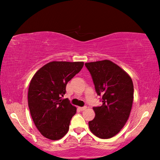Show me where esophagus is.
I'll return each mask as SVG.
<instances>
[{
  "instance_id": "1",
  "label": "esophagus",
  "mask_w": 160,
  "mask_h": 160,
  "mask_svg": "<svg viewBox=\"0 0 160 160\" xmlns=\"http://www.w3.org/2000/svg\"><path fill=\"white\" fill-rule=\"evenodd\" d=\"M78 109H79L81 112H82V111L85 110L87 109V107H78Z\"/></svg>"
}]
</instances>
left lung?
<instances>
[{
	"label": "left lung",
	"instance_id": "1",
	"mask_svg": "<svg viewBox=\"0 0 160 160\" xmlns=\"http://www.w3.org/2000/svg\"><path fill=\"white\" fill-rule=\"evenodd\" d=\"M95 91L102 105L93 107L95 117L89 128L97 137L111 138L118 133L131 113L133 100V84L128 74L109 60L86 63Z\"/></svg>",
	"mask_w": 160,
	"mask_h": 160
}]
</instances>
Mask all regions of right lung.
Instances as JSON below:
<instances>
[{
  "instance_id": "add662e5",
  "label": "right lung",
  "mask_w": 160,
  "mask_h": 160,
  "mask_svg": "<svg viewBox=\"0 0 160 160\" xmlns=\"http://www.w3.org/2000/svg\"><path fill=\"white\" fill-rule=\"evenodd\" d=\"M83 62L52 61L34 74L28 90V106L35 126L48 139L63 138L69 129L76 107L68 99L67 83L82 68Z\"/></svg>"
}]
</instances>
